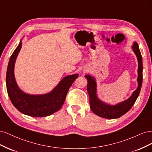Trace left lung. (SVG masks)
<instances>
[{
	"label": "left lung",
	"mask_w": 152,
	"mask_h": 152,
	"mask_svg": "<svg viewBox=\"0 0 152 152\" xmlns=\"http://www.w3.org/2000/svg\"><path fill=\"white\" fill-rule=\"evenodd\" d=\"M133 51L135 53L138 61L137 70V79L138 83L137 88L133 92L130 98L127 100L118 103L115 105H110L102 102L96 95V82L95 78L91 75H86L85 77L87 79V90L89 96L90 108L97 115L105 118H117L121 117L129 110L138 97L142 82V61L140 50L137 42H134L132 45Z\"/></svg>",
	"instance_id": "left-lung-1"
}]
</instances>
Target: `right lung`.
<instances>
[{"mask_svg":"<svg viewBox=\"0 0 152 152\" xmlns=\"http://www.w3.org/2000/svg\"><path fill=\"white\" fill-rule=\"evenodd\" d=\"M21 45L20 40L8 63L6 73L8 96L15 107L22 113L33 117L49 116L61 108L69 89L79 75L73 74L64 77L56 87L48 94L33 95L24 93L18 87L14 74L15 61Z\"/></svg>","mask_w":152,"mask_h":152,"instance_id":"right-lung-1","label":"right lung"}]
</instances>
